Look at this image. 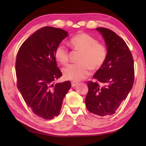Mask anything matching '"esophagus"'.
Instances as JSON below:
<instances>
[{
  "label": "esophagus",
  "mask_w": 146,
  "mask_h": 146,
  "mask_svg": "<svg viewBox=\"0 0 146 146\" xmlns=\"http://www.w3.org/2000/svg\"><path fill=\"white\" fill-rule=\"evenodd\" d=\"M77 84H78V82H71V86H72V87H75V86H76Z\"/></svg>",
  "instance_id": "esophagus-1"
}]
</instances>
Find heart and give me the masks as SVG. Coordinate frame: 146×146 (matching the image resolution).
Segmentation results:
<instances>
[{"instance_id": "b5f03b06", "label": "heart", "mask_w": 146, "mask_h": 146, "mask_svg": "<svg viewBox=\"0 0 146 146\" xmlns=\"http://www.w3.org/2000/svg\"><path fill=\"white\" fill-rule=\"evenodd\" d=\"M70 44L72 48L80 51L78 64H69L64 68L62 73L66 79L79 81L90 75L91 68L93 70L100 68L104 63L107 50L104 45L97 42V39L87 33L78 34L71 39ZM56 60L62 64L69 61L68 49L63 44H59L55 51Z\"/></svg>"}]
</instances>
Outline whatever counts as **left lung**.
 Segmentation results:
<instances>
[{"mask_svg": "<svg viewBox=\"0 0 146 146\" xmlns=\"http://www.w3.org/2000/svg\"><path fill=\"white\" fill-rule=\"evenodd\" d=\"M95 30L102 35L107 47L106 60L93 78L97 82H88L86 108L98 116L111 115L127 97L134 82V62L126 43L115 32L104 28Z\"/></svg>", "mask_w": 146, "mask_h": 146, "instance_id": "8db88e82", "label": "left lung"}]
</instances>
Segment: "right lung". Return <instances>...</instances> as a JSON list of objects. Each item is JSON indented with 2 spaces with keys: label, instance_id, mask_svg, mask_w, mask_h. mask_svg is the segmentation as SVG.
<instances>
[{
  "label": "right lung",
  "instance_id": "right-lung-1",
  "mask_svg": "<svg viewBox=\"0 0 146 146\" xmlns=\"http://www.w3.org/2000/svg\"><path fill=\"white\" fill-rule=\"evenodd\" d=\"M69 35L63 29L46 26L22 44L17 55V88L34 114L46 120L59 115L71 82L54 84L62 76L55 51Z\"/></svg>",
  "mask_w": 146,
  "mask_h": 146
}]
</instances>
